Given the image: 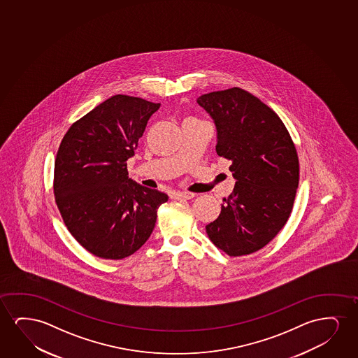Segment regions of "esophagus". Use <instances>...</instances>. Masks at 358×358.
Masks as SVG:
<instances>
[{"mask_svg":"<svg viewBox=\"0 0 358 358\" xmlns=\"http://www.w3.org/2000/svg\"><path fill=\"white\" fill-rule=\"evenodd\" d=\"M194 196H196V194L191 193V192H176V193L172 194V198L177 199V201H181V199H192V198H194Z\"/></svg>","mask_w":358,"mask_h":358,"instance_id":"obj_1","label":"esophagus"}]
</instances>
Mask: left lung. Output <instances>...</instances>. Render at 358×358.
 Listing matches in <instances>:
<instances>
[{
	"instance_id": "1",
	"label": "left lung",
	"mask_w": 358,
	"mask_h": 358,
	"mask_svg": "<svg viewBox=\"0 0 358 358\" xmlns=\"http://www.w3.org/2000/svg\"><path fill=\"white\" fill-rule=\"evenodd\" d=\"M196 103L216 126V152L232 162L234 192L216 220L211 242L230 257L255 253L289 220L299 187V157L279 116L243 89L204 94Z\"/></svg>"
}]
</instances>
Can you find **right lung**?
I'll use <instances>...</instances> for the list:
<instances>
[{
	"mask_svg": "<svg viewBox=\"0 0 358 358\" xmlns=\"http://www.w3.org/2000/svg\"><path fill=\"white\" fill-rule=\"evenodd\" d=\"M160 103L113 95L69 127L55 160L54 193L64 225L92 255L118 260L152 235L169 196L128 177L127 160Z\"/></svg>",
	"mask_w": 358,
	"mask_h": 358,
	"instance_id": "add662e5",
	"label": "right lung"
}]
</instances>
